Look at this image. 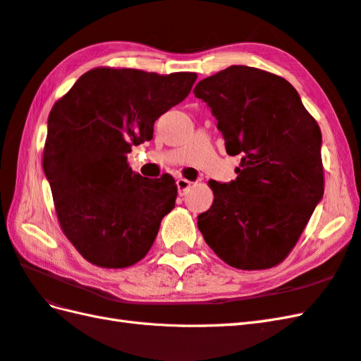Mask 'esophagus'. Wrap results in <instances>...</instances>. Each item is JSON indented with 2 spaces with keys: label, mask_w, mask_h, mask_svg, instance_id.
<instances>
[{
  "label": "esophagus",
  "mask_w": 361,
  "mask_h": 361,
  "mask_svg": "<svg viewBox=\"0 0 361 361\" xmlns=\"http://www.w3.org/2000/svg\"><path fill=\"white\" fill-rule=\"evenodd\" d=\"M176 185H178L179 195H180V196H185L187 191H188L190 187H191V182L187 180V179H183V178H179L178 180H176Z\"/></svg>",
  "instance_id": "obj_1"
}]
</instances>
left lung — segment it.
I'll return each instance as SVG.
<instances>
[{
  "mask_svg": "<svg viewBox=\"0 0 361 361\" xmlns=\"http://www.w3.org/2000/svg\"><path fill=\"white\" fill-rule=\"evenodd\" d=\"M222 131L226 153L242 154L235 180H209L213 205L199 214L208 247L237 269L283 262L323 197L322 131L282 76L231 66L195 87Z\"/></svg>",
  "mask_w": 361,
  "mask_h": 361,
  "instance_id": "1",
  "label": "left lung"
}]
</instances>
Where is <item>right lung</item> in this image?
Returning a JSON list of instances; mask_svg holds the SVG:
<instances>
[{
	"instance_id": "right-lung-1",
	"label": "right lung",
	"mask_w": 361,
	"mask_h": 361,
	"mask_svg": "<svg viewBox=\"0 0 361 361\" xmlns=\"http://www.w3.org/2000/svg\"><path fill=\"white\" fill-rule=\"evenodd\" d=\"M196 78L96 67L51 107L42 169L61 230L87 262L127 268L150 251L178 187L170 174H136L127 154L152 140L156 119L187 98Z\"/></svg>"
}]
</instances>
